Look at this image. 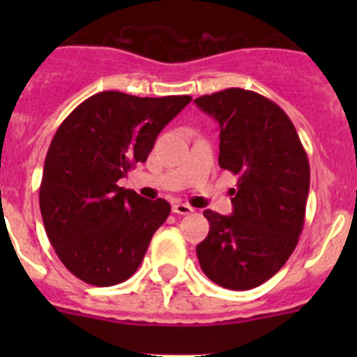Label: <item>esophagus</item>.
I'll return each mask as SVG.
<instances>
[{"mask_svg":"<svg viewBox=\"0 0 357 357\" xmlns=\"http://www.w3.org/2000/svg\"><path fill=\"white\" fill-rule=\"evenodd\" d=\"M193 207L188 206V204H181V202H176L175 206H173V213L175 214H181V216H184V214H189L193 213Z\"/></svg>","mask_w":357,"mask_h":357,"instance_id":"obj_1","label":"esophagus"}]
</instances>
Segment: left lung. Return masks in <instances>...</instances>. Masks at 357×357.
Wrapping results in <instances>:
<instances>
[{
    "mask_svg": "<svg viewBox=\"0 0 357 357\" xmlns=\"http://www.w3.org/2000/svg\"><path fill=\"white\" fill-rule=\"evenodd\" d=\"M195 103L220 123L218 162L238 176L232 214L204 211L209 234L198 261L218 286L252 289L284 266L302 234L307 153L284 110L254 91L230 87Z\"/></svg>",
    "mask_w": 357,
    "mask_h": 357,
    "instance_id": "obj_1",
    "label": "left lung"
}]
</instances>
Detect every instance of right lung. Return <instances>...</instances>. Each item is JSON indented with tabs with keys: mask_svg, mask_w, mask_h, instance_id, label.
<instances>
[{
	"mask_svg": "<svg viewBox=\"0 0 357 357\" xmlns=\"http://www.w3.org/2000/svg\"><path fill=\"white\" fill-rule=\"evenodd\" d=\"M189 102L185 94L103 91L56 130L44 160L40 214L59 259L87 284L114 286L134 275L169 216L168 202L146 200L118 181L148 159L160 130Z\"/></svg>",
	"mask_w": 357,
	"mask_h": 357,
	"instance_id": "1",
	"label": "right lung"
}]
</instances>
